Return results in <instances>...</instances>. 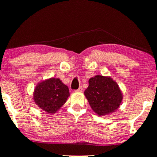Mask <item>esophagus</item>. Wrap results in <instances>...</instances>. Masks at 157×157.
<instances>
[{"label":"esophagus","instance_id":"esophagus-1","mask_svg":"<svg viewBox=\"0 0 157 157\" xmlns=\"http://www.w3.org/2000/svg\"><path fill=\"white\" fill-rule=\"evenodd\" d=\"M82 90H83V88H82V86H80V87H79L78 90H76L75 92H82Z\"/></svg>","mask_w":157,"mask_h":157}]
</instances>
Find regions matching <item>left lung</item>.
<instances>
[{
	"instance_id": "8db88e82",
	"label": "left lung",
	"mask_w": 157,
	"mask_h": 157,
	"mask_svg": "<svg viewBox=\"0 0 157 157\" xmlns=\"http://www.w3.org/2000/svg\"><path fill=\"white\" fill-rule=\"evenodd\" d=\"M88 83L84 95L94 113L104 116L118 109L123 94L117 83L111 77L96 75L90 79Z\"/></svg>"
}]
</instances>
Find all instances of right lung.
<instances>
[{"instance_id":"obj_1","label":"right lung","mask_w":157,"mask_h":157,"mask_svg":"<svg viewBox=\"0 0 157 157\" xmlns=\"http://www.w3.org/2000/svg\"><path fill=\"white\" fill-rule=\"evenodd\" d=\"M69 95L68 87L61 79L51 78L36 86L33 99L39 108L51 115L62 107Z\"/></svg>"}]
</instances>
